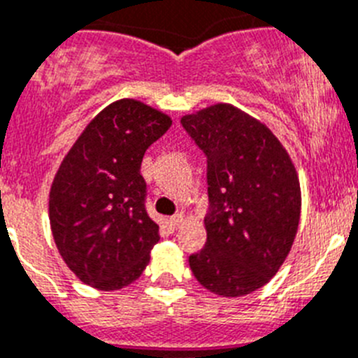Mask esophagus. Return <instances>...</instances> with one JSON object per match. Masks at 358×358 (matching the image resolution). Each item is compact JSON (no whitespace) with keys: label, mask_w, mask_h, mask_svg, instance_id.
I'll list each match as a JSON object with an SVG mask.
<instances>
[{"label":"esophagus","mask_w":358,"mask_h":358,"mask_svg":"<svg viewBox=\"0 0 358 358\" xmlns=\"http://www.w3.org/2000/svg\"><path fill=\"white\" fill-rule=\"evenodd\" d=\"M183 223H185V215H183L182 212H178V214H175V215H173V217H171V224H173V227H175V228H180Z\"/></svg>","instance_id":"34e87169"}]
</instances>
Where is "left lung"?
<instances>
[{"mask_svg":"<svg viewBox=\"0 0 358 358\" xmlns=\"http://www.w3.org/2000/svg\"><path fill=\"white\" fill-rule=\"evenodd\" d=\"M207 157V243L189 257L203 287L239 298L266 285L294 243L301 210L298 173L273 131L228 103L183 115Z\"/></svg>","mask_w":358,"mask_h":358,"instance_id":"1","label":"left lung"}]
</instances>
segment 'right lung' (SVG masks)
<instances>
[{"label": "right lung", "instance_id": "right-lung-1", "mask_svg": "<svg viewBox=\"0 0 358 358\" xmlns=\"http://www.w3.org/2000/svg\"><path fill=\"white\" fill-rule=\"evenodd\" d=\"M171 117L137 99H119L87 124L64 157L50 191L59 253L83 283L117 291L139 278L160 241L146 212L141 164Z\"/></svg>", "mask_w": 358, "mask_h": 358}]
</instances>
